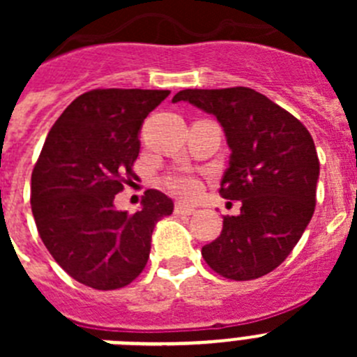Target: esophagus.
<instances>
[{
    "label": "esophagus",
    "instance_id": "obj_1",
    "mask_svg": "<svg viewBox=\"0 0 357 357\" xmlns=\"http://www.w3.org/2000/svg\"><path fill=\"white\" fill-rule=\"evenodd\" d=\"M195 207L191 206H184V204H175V214H178V216H191V214H195Z\"/></svg>",
    "mask_w": 357,
    "mask_h": 357
}]
</instances>
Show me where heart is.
Wrapping results in <instances>:
<instances>
[{"instance_id":"b5f03b06","label":"heart","mask_w":357,"mask_h":357,"mask_svg":"<svg viewBox=\"0 0 357 357\" xmlns=\"http://www.w3.org/2000/svg\"><path fill=\"white\" fill-rule=\"evenodd\" d=\"M166 188L172 191L175 197L182 198V200H193L200 195L202 184L193 173L189 172H176L164 181Z\"/></svg>"}]
</instances>
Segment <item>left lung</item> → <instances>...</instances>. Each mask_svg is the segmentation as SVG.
I'll return each instance as SVG.
<instances>
[{
    "label": "left lung",
    "mask_w": 357,
    "mask_h": 357,
    "mask_svg": "<svg viewBox=\"0 0 357 357\" xmlns=\"http://www.w3.org/2000/svg\"><path fill=\"white\" fill-rule=\"evenodd\" d=\"M213 114L230 148L220 195L241 200L223 218L222 234L202 248L214 272L252 280L275 270L309 225L320 176L307 128L288 110L248 87L185 89L172 100Z\"/></svg>",
    "instance_id": "left-lung-1"
}]
</instances>
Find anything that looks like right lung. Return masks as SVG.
<instances>
[{
    "mask_svg": "<svg viewBox=\"0 0 357 357\" xmlns=\"http://www.w3.org/2000/svg\"><path fill=\"white\" fill-rule=\"evenodd\" d=\"M169 91L94 89L73 100L44 141L31 173V213L53 259L94 289H118L143 272L151 232L173 213L157 189L137 213L114 197L139 155L144 118Z\"/></svg>",
    "mask_w": 357,
    "mask_h": 357,
    "instance_id": "add662e5",
    "label": "right lung"
}]
</instances>
